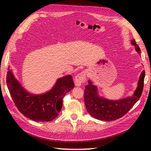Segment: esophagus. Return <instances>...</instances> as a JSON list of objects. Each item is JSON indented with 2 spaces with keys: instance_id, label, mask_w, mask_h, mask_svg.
<instances>
[{
  "instance_id": "1",
  "label": "esophagus",
  "mask_w": 151,
  "mask_h": 151,
  "mask_svg": "<svg viewBox=\"0 0 151 151\" xmlns=\"http://www.w3.org/2000/svg\"><path fill=\"white\" fill-rule=\"evenodd\" d=\"M87 77V72L86 71H83L78 74L76 75L75 77V85L77 86H80L82 84L84 83L86 80Z\"/></svg>"
}]
</instances>
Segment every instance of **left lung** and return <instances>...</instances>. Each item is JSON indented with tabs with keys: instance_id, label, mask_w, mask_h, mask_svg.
Here are the masks:
<instances>
[{
	"instance_id": "obj_1",
	"label": "left lung",
	"mask_w": 151,
	"mask_h": 151,
	"mask_svg": "<svg viewBox=\"0 0 151 151\" xmlns=\"http://www.w3.org/2000/svg\"><path fill=\"white\" fill-rule=\"evenodd\" d=\"M136 51L140 53V49L136 44L135 40L131 41ZM145 71L142 72L138 82V87L132 96L122 99L111 101L99 97L98 94L96 86L92 84L90 80L85 86L84 103L87 111L90 115L99 120L111 121L122 118L134 106L140 98L144 88Z\"/></svg>"
}]
</instances>
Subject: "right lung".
<instances>
[{"instance_id":"obj_1","label":"right lung","mask_w":151,"mask_h":151,"mask_svg":"<svg viewBox=\"0 0 151 151\" xmlns=\"http://www.w3.org/2000/svg\"><path fill=\"white\" fill-rule=\"evenodd\" d=\"M7 85L16 106L22 115L36 122H50L55 118L62 107L63 98L74 88L72 77L57 79L53 88L40 95L32 94L22 88L8 68Z\"/></svg>"}]
</instances>
